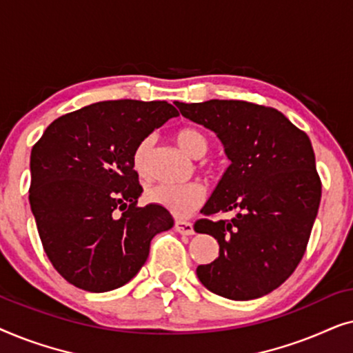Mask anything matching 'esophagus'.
<instances>
[{
	"mask_svg": "<svg viewBox=\"0 0 353 353\" xmlns=\"http://www.w3.org/2000/svg\"><path fill=\"white\" fill-rule=\"evenodd\" d=\"M175 231H176V233H180V234L191 236V234H194V226H192L191 221L176 220L175 221Z\"/></svg>",
	"mask_w": 353,
	"mask_h": 353,
	"instance_id": "obj_1",
	"label": "esophagus"
}]
</instances>
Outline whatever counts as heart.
Listing matches in <instances>:
<instances>
[{"label":"heart","mask_w":353,"mask_h":353,"mask_svg":"<svg viewBox=\"0 0 353 353\" xmlns=\"http://www.w3.org/2000/svg\"><path fill=\"white\" fill-rule=\"evenodd\" d=\"M176 143L188 156L192 159L204 157L210 149L207 134L201 130L188 127L176 134ZM152 138H144L133 152V167L139 175L146 173L148 157L151 152ZM149 201L163 207L176 216H186L194 212L205 197V190L199 183H186V185H156L148 191Z\"/></svg>","instance_id":"1"}]
</instances>
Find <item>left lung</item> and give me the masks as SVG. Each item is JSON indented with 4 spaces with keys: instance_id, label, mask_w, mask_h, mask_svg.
I'll return each instance as SVG.
<instances>
[{
    "instance_id": "left-lung-1",
    "label": "left lung",
    "mask_w": 353,
    "mask_h": 353,
    "mask_svg": "<svg viewBox=\"0 0 353 353\" xmlns=\"http://www.w3.org/2000/svg\"><path fill=\"white\" fill-rule=\"evenodd\" d=\"M183 117L216 134L231 162L201 212L236 210L234 219L199 220L220 254L197 278L214 294L252 301L281 286L305 252L321 199L310 138L273 108L245 101L176 103Z\"/></svg>"
}]
</instances>
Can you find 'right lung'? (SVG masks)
Instances as JSON below:
<instances>
[{"label": "right lung", "instance_id": "add662e5", "mask_svg": "<svg viewBox=\"0 0 353 353\" xmlns=\"http://www.w3.org/2000/svg\"><path fill=\"white\" fill-rule=\"evenodd\" d=\"M178 115L167 101H103L56 119L33 146L32 214L48 259L70 284L88 292L123 286L154 236L173 226L163 207L137 205L133 152Z\"/></svg>", "mask_w": 353, "mask_h": 353}]
</instances>
